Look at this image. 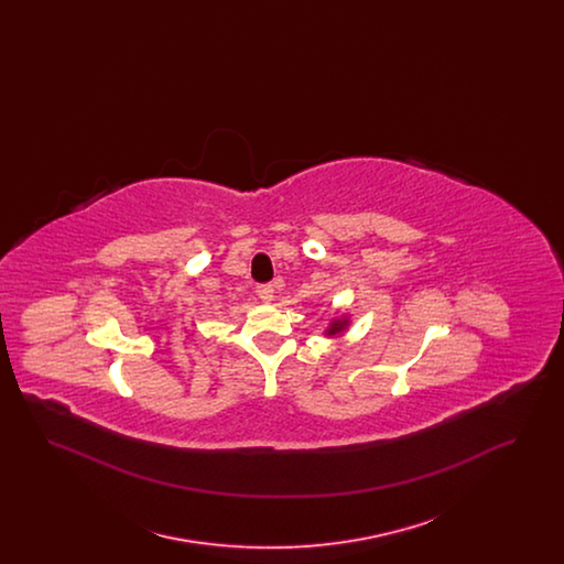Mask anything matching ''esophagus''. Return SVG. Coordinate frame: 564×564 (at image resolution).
Wrapping results in <instances>:
<instances>
[{
  "label": "esophagus",
  "instance_id": "obj_1",
  "mask_svg": "<svg viewBox=\"0 0 564 564\" xmlns=\"http://www.w3.org/2000/svg\"><path fill=\"white\" fill-rule=\"evenodd\" d=\"M256 294L260 295L264 302H270L274 297V288L270 283H262L256 288Z\"/></svg>",
  "mask_w": 564,
  "mask_h": 564
}]
</instances>
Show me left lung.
<instances>
[{
	"instance_id": "8db88e82",
	"label": "left lung",
	"mask_w": 564,
	"mask_h": 564,
	"mask_svg": "<svg viewBox=\"0 0 564 564\" xmlns=\"http://www.w3.org/2000/svg\"><path fill=\"white\" fill-rule=\"evenodd\" d=\"M343 327H345V323H334V325H332V329H329V334H334V332H340Z\"/></svg>"
}]
</instances>
